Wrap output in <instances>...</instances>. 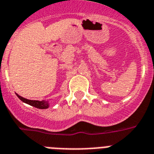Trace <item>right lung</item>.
<instances>
[{
    "label": "right lung",
    "mask_w": 154,
    "mask_h": 154,
    "mask_svg": "<svg viewBox=\"0 0 154 154\" xmlns=\"http://www.w3.org/2000/svg\"><path fill=\"white\" fill-rule=\"evenodd\" d=\"M17 97L22 101V102H24V103H27V104H29L31 106L34 107H36V108L39 109H47L49 107V101H45V100H28L26 99L24 97H21L18 94L16 93Z\"/></svg>",
    "instance_id": "obj_1"
}]
</instances>
